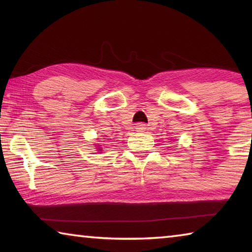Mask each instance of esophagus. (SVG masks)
Returning <instances> with one entry per match:
<instances>
[{
	"label": "esophagus",
	"mask_w": 252,
	"mask_h": 252,
	"mask_svg": "<svg viewBox=\"0 0 252 252\" xmlns=\"http://www.w3.org/2000/svg\"><path fill=\"white\" fill-rule=\"evenodd\" d=\"M146 129H147L146 125H143V123H136V125H135V131L136 132H143Z\"/></svg>",
	"instance_id": "34e87169"
}]
</instances>
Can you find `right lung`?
I'll list each match as a JSON object with an SVG mask.
<instances>
[{
    "mask_svg": "<svg viewBox=\"0 0 252 252\" xmlns=\"http://www.w3.org/2000/svg\"><path fill=\"white\" fill-rule=\"evenodd\" d=\"M95 149H97V151H100V152L102 151V147L101 146H96Z\"/></svg>",
    "mask_w": 252,
    "mask_h": 252,
    "instance_id": "obj_1",
    "label": "right lung"
}]
</instances>
